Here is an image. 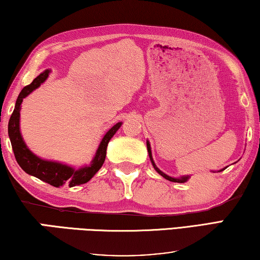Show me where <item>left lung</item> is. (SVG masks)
<instances>
[{
	"label": "left lung",
	"mask_w": 260,
	"mask_h": 260,
	"mask_svg": "<svg viewBox=\"0 0 260 260\" xmlns=\"http://www.w3.org/2000/svg\"><path fill=\"white\" fill-rule=\"evenodd\" d=\"M147 148H148V152H149V157H150V160H151L152 166H154V168H155V170L157 171L160 176H163L164 178L168 179V180H170V182H174V183H186L187 180H188L189 178H191V177H189V176H183L182 178H172V177H170V176H168V175L164 174V172L160 171L159 169L155 166L154 160H152V156H151V149H150V145H149V142H148V141H147ZM221 171H222V170H221Z\"/></svg>",
	"instance_id": "1"
}]
</instances>
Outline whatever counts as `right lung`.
<instances>
[{
  "mask_svg": "<svg viewBox=\"0 0 260 260\" xmlns=\"http://www.w3.org/2000/svg\"><path fill=\"white\" fill-rule=\"evenodd\" d=\"M49 71H45L41 73L39 76H37L31 84L24 86L19 96L16 101L15 110L12 112L9 125H8V133L11 141V147L14 150L15 158L19 164V167L23 169L26 174L35 176L43 182L47 183L52 186L60 187L62 185H68L69 187L76 186V185L88 183L92 177L97 174V171L102 168L103 163L105 160L106 156V148L111 138L115 134V132L121 126V122L115 123L112 128L109 129L108 133L104 135L100 147H98L96 156H94L91 164L89 167H84L74 170L73 168L64 166V164L51 162V160H45L28 150L25 143H24L22 135L19 132V111L20 104H22L23 98H25L28 93H31L35 89L43 83L48 76Z\"/></svg>",
  "mask_w": 260,
  "mask_h": 260,
  "instance_id": "1",
  "label": "right lung"
}]
</instances>
